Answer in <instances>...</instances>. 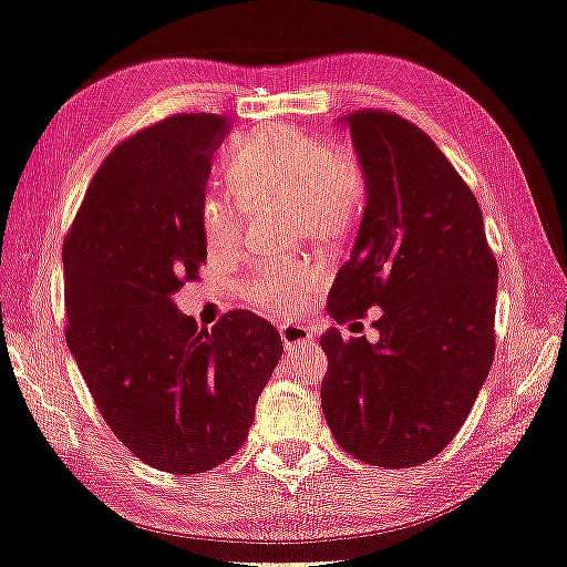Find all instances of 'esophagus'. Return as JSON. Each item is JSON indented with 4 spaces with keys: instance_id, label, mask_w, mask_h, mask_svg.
<instances>
[{
    "instance_id": "34e87169",
    "label": "esophagus",
    "mask_w": 567,
    "mask_h": 567,
    "mask_svg": "<svg viewBox=\"0 0 567 567\" xmlns=\"http://www.w3.org/2000/svg\"><path fill=\"white\" fill-rule=\"evenodd\" d=\"M280 338L285 343V349H298V346L312 343V328L302 326V323H287L280 328Z\"/></svg>"
}]
</instances>
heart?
I'll list each match as a JSON object with an SVG mask.
<instances>
[{
    "mask_svg": "<svg viewBox=\"0 0 567 567\" xmlns=\"http://www.w3.org/2000/svg\"><path fill=\"white\" fill-rule=\"evenodd\" d=\"M226 181L247 210L287 203L292 210V234L310 236L320 244L343 239L357 226L367 203V177L357 155L343 147H326L290 124L267 126L236 142L226 159ZM240 207L221 193L203 198L200 231L216 255L239 247L244 229ZM318 285L320 267L316 261H272L249 282L247 298L265 312L292 316L312 298Z\"/></svg>",
    "mask_w": 567,
    "mask_h": 567,
    "instance_id": "obj_1",
    "label": "heart"
}]
</instances>
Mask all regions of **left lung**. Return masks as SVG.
I'll return each instance as SVG.
<instances>
[{"label": "left lung", "instance_id": "8db88e82", "mask_svg": "<svg viewBox=\"0 0 567 567\" xmlns=\"http://www.w3.org/2000/svg\"><path fill=\"white\" fill-rule=\"evenodd\" d=\"M343 124L367 177V208L328 312L349 323L377 306L382 318L374 343L338 328L320 338V404L353 458L412 468L453 441L486 382L499 267L476 196L420 126L377 109Z\"/></svg>", "mask_w": 567, "mask_h": 567}]
</instances>
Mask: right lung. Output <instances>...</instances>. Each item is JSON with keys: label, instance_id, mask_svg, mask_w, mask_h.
I'll return each mask as SVG.
<instances>
[{"label": "right lung", "instance_id": "add662e5", "mask_svg": "<svg viewBox=\"0 0 567 567\" xmlns=\"http://www.w3.org/2000/svg\"><path fill=\"white\" fill-rule=\"evenodd\" d=\"M229 132L218 114H175L112 150L63 241L65 341L112 433L147 466L188 476L229 461L282 357L265 318L210 328L173 295L206 261L200 203Z\"/></svg>", "mask_w": 567, "mask_h": 567}]
</instances>
